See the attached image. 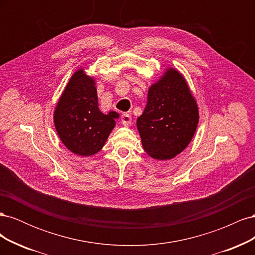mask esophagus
<instances>
[{"instance_id": "esophagus-1", "label": "esophagus", "mask_w": 255, "mask_h": 255, "mask_svg": "<svg viewBox=\"0 0 255 255\" xmlns=\"http://www.w3.org/2000/svg\"><path fill=\"white\" fill-rule=\"evenodd\" d=\"M121 122H122L123 126H126V127L129 126L130 122H132V117H130V115L127 114V113L123 114L121 116Z\"/></svg>"}]
</instances>
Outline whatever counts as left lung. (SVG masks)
Returning <instances> with one entry per match:
<instances>
[{
	"mask_svg": "<svg viewBox=\"0 0 255 255\" xmlns=\"http://www.w3.org/2000/svg\"><path fill=\"white\" fill-rule=\"evenodd\" d=\"M198 122V105L186 80L174 68H168L151 85L145 109L137 119L144 151L155 159L173 158L189 144Z\"/></svg>",
	"mask_w": 255,
	"mask_h": 255,
	"instance_id": "obj_1",
	"label": "left lung"
}]
</instances>
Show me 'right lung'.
Returning <instances> with one entry per match:
<instances>
[{
	"mask_svg": "<svg viewBox=\"0 0 255 255\" xmlns=\"http://www.w3.org/2000/svg\"><path fill=\"white\" fill-rule=\"evenodd\" d=\"M56 132L68 150L91 156L101 150L116 126L119 114L99 110L94 76L79 69L69 80L54 111Z\"/></svg>",
	"mask_w": 255,
	"mask_h": 255,
	"instance_id": "1",
	"label": "right lung"
}]
</instances>
